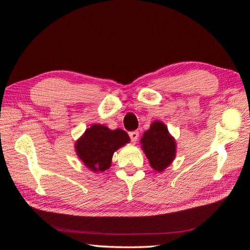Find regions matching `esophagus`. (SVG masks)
<instances>
[{"mask_svg":"<svg viewBox=\"0 0 250 250\" xmlns=\"http://www.w3.org/2000/svg\"><path fill=\"white\" fill-rule=\"evenodd\" d=\"M129 136H130V139H131L132 143L135 144L136 141L138 140V138H139V132H138V131H131V132H129Z\"/></svg>","mask_w":250,"mask_h":250,"instance_id":"34e87169","label":"esophagus"}]
</instances>
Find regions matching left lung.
I'll return each mask as SVG.
<instances>
[{
    "instance_id": "1",
    "label": "left lung",
    "mask_w": 250,
    "mask_h": 250,
    "mask_svg": "<svg viewBox=\"0 0 250 250\" xmlns=\"http://www.w3.org/2000/svg\"><path fill=\"white\" fill-rule=\"evenodd\" d=\"M141 148L148 158L151 168L164 172L176 156V141L165 124L156 120L140 139Z\"/></svg>"
}]
</instances>
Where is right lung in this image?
I'll return each mask as SVG.
<instances>
[{
  "label": "right lung",
  "mask_w": 250,
  "mask_h": 250,
  "mask_svg": "<svg viewBox=\"0 0 250 250\" xmlns=\"http://www.w3.org/2000/svg\"><path fill=\"white\" fill-rule=\"evenodd\" d=\"M130 143L125 130H111L103 125H92L75 143L78 158L93 173L109 169L114 151Z\"/></svg>",
  "instance_id": "obj_1"
}]
</instances>
